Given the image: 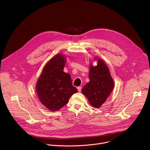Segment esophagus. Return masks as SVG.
I'll list each match as a JSON object with an SVG mask.
<instances>
[{
	"mask_svg": "<svg viewBox=\"0 0 150 150\" xmlns=\"http://www.w3.org/2000/svg\"><path fill=\"white\" fill-rule=\"evenodd\" d=\"M77 89H78V92H81V89H82V86H78V87H77Z\"/></svg>",
	"mask_w": 150,
	"mask_h": 150,
	"instance_id": "34e87169",
	"label": "esophagus"
}]
</instances>
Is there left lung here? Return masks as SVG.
<instances>
[{
	"label": "left lung",
	"instance_id": "obj_1",
	"mask_svg": "<svg viewBox=\"0 0 150 150\" xmlns=\"http://www.w3.org/2000/svg\"><path fill=\"white\" fill-rule=\"evenodd\" d=\"M96 67L90 65L89 73V82L82 89L91 105L95 108H99L104 104L112 92L114 83L105 64L97 59Z\"/></svg>",
	"mask_w": 150,
	"mask_h": 150
}]
</instances>
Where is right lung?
<instances>
[{"label": "right lung", "instance_id": "obj_1", "mask_svg": "<svg viewBox=\"0 0 150 150\" xmlns=\"http://www.w3.org/2000/svg\"><path fill=\"white\" fill-rule=\"evenodd\" d=\"M65 58L57 55L45 66L36 86L41 103L52 111L67 104L69 98L78 92L72 85L69 74L64 72Z\"/></svg>", "mask_w": 150, "mask_h": 150}]
</instances>
